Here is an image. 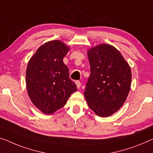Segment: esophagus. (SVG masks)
<instances>
[{"label":"esophagus","instance_id":"esophagus-1","mask_svg":"<svg viewBox=\"0 0 153 153\" xmlns=\"http://www.w3.org/2000/svg\"><path fill=\"white\" fill-rule=\"evenodd\" d=\"M76 86H77V88H79L81 86V82L79 81H76Z\"/></svg>","mask_w":153,"mask_h":153}]
</instances>
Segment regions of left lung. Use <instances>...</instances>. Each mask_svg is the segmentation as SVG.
Listing matches in <instances>:
<instances>
[{
  "label": "left lung",
  "instance_id": "obj_1",
  "mask_svg": "<svg viewBox=\"0 0 153 153\" xmlns=\"http://www.w3.org/2000/svg\"><path fill=\"white\" fill-rule=\"evenodd\" d=\"M91 75L84 95L97 115L106 117L120 110L131 85V67L120 52L108 44L88 49Z\"/></svg>",
  "mask_w": 153,
  "mask_h": 153
}]
</instances>
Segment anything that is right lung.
Returning <instances> with one entry per match:
<instances>
[{
  "mask_svg": "<svg viewBox=\"0 0 153 153\" xmlns=\"http://www.w3.org/2000/svg\"><path fill=\"white\" fill-rule=\"evenodd\" d=\"M69 47L61 40L47 42L30 58L26 70V86L33 105L49 115L62 108L77 86L69 78L63 58Z\"/></svg>",
  "mask_w": 153,
  "mask_h": 153,
  "instance_id": "obj_1",
  "label": "right lung"
}]
</instances>
